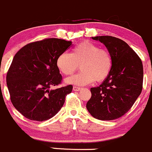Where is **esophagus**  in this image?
<instances>
[{"mask_svg": "<svg viewBox=\"0 0 152 152\" xmlns=\"http://www.w3.org/2000/svg\"><path fill=\"white\" fill-rule=\"evenodd\" d=\"M82 89V88H80V87H78V86H74L73 87V90L75 91H80V90Z\"/></svg>", "mask_w": 152, "mask_h": 152, "instance_id": "1", "label": "esophagus"}]
</instances>
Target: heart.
Listing matches in <instances>:
<instances>
[{"label": "heart", "instance_id": "obj_1", "mask_svg": "<svg viewBox=\"0 0 152 152\" xmlns=\"http://www.w3.org/2000/svg\"><path fill=\"white\" fill-rule=\"evenodd\" d=\"M57 66L66 76L74 74L79 69V74L66 80L70 84L83 86L93 81L102 82L108 77L112 71L113 59L107 49L89 41H83L75 46L72 53L64 52L58 56Z\"/></svg>", "mask_w": 152, "mask_h": 152}]
</instances>
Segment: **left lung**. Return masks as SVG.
<instances>
[{
  "instance_id": "left-lung-1",
  "label": "left lung",
  "mask_w": 152,
  "mask_h": 152,
  "mask_svg": "<svg viewBox=\"0 0 152 152\" xmlns=\"http://www.w3.org/2000/svg\"><path fill=\"white\" fill-rule=\"evenodd\" d=\"M92 39L106 46L112 54L113 66L109 77L101 85L90 89L91 97L86 103L87 110L96 119H118L129 112L142 91V61L121 39L109 35Z\"/></svg>"
}]
</instances>
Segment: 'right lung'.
Masks as SVG:
<instances>
[{
  "mask_svg": "<svg viewBox=\"0 0 152 152\" xmlns=\"http://www.w3.org/2000/svg\"><path fill=\"white\" fill-rule=\"evenodd\" d=\"M71 46L72 41L45 38L28 43L14 56L7 74V87L14 107L27 119L52 118L72 91V85L50 89L62 83L56 61Z\"/></svg>",
  "mask_w": 152,
  "mask_h": 152,
  "instance_id": "obj_1",
  "label": "right lung"
}]
</instances>
